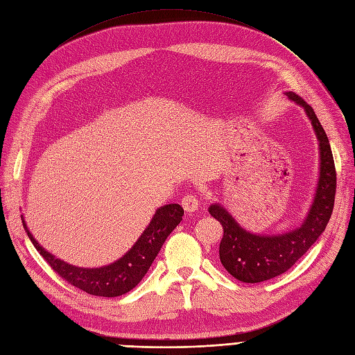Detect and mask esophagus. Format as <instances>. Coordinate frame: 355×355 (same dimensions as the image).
I'll use <instances>...</instances> for the list:
<instances>
[{"mask_svg":"<svg viewBox=\"0 0 355 355\" xmlns=\"http://www.w3.org/2000/svg\"><path fill=\"white\" fill-rule=\"evenodd\" d=\"M182 207L188 214L198 211L199 208V199L195 195H187L182 198Z\"/></svg>","mask_w":355,"mask_h":355,"instance_id":"34e87169","label":"esophagus"}]
</instances>
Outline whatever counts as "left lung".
<instances>
[{"instance_id": "1", "label": "left lung", "mask_w": 355, "mask_h": 355, "mask_svg": "<svg viewBox=\"0 0 355 355\" xmlns=\"http://www.w3.org/2000/svg\"><path fill=\"white\" fill-rule=\"evenodd\" d=\"M286 95L305 110L319 141L320 171L318 188L302 225L277 235L248 232L239 225L224 207L218 204L209 207V214L224 228L219 244V260L232 277L244 283H260L288 272L325 231L334 209L336 172L327 132L309 104L295 92H286Z\"/></svg>"}]
</instances>
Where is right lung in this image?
Masks as SVG:
<instances>
[{"mask_svg": "<svg viewBox=\"0 0 355 355\" xmlns=\"http://www.w3.org/2000/svg\"><path fill=\"white\" fill-rule=\"evenodd\" d=\"M182 216L183 208L178 204H168L159 208L141 237L120 260L98 268L76 267L56 259L35 240L27 230L23 215L21 221L33 245L63 280L89 295L115 297L130 292L141 282L168 234L180 224Z\"/></svg>", "mask_w": 355, "mask_h": 355, "instance_id": "1", "label": "right lung"}]
</instances>
